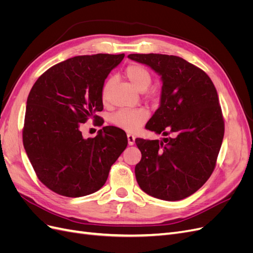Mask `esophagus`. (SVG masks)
Here are the masks:
<instances>
[{"instance_id": "34e87169", "label": "esophagus", "mask_w": 253, "mask_h": 253, "mask_svg": "<svg viewBox=\"0 0 253 253\" xmlns=\"http://www.w3.org/2000/svg\"><path fill=\"white\" fill-rule=\"evenodd\" d=\"M127 142L128 145H133L135 143V136L132 134H127Z\"/></svg>"}]
</instances>
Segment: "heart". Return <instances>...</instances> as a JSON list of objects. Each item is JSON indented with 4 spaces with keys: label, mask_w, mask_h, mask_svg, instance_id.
I'll list each match as a JSON object with an SVG mask.
<instances>
[{
    "label": "heart",
    "mask_w": 253,
    "mask_h": 253,
    "mask_svg": "<svg viewBox=\"0 0 253 253\" xmlns=\"http://www.w3.org/2000/svg\"><path fill=\"white\" fill-rule=\"evenodd\" d=\"M127 79L133 85L141 91L145 90L151 84V75L145 68L138 64L128 65L126 70ZM113 86V79L106 80L101 91V98L108 101L110 91ZM149 118V113L144 109H126L120 110L113 116V124L127 132H136L142 126Z\"/></svg>",
    "instance_id": "1"
}]
</instances>
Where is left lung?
Returning a JSON list of instances; mask_svg holds the SVG:
<instances>
[{
	"mask_svg": "<svg viewBox=\"0 0 253 253\" xmlns=\"http://www.w3.org/2000/svg\"><path fill=\"white\" fill-rule=\"evenodd\" d=\"M135 62L152 68L162 80L159 108L145 128L169 138H136L141 160L135 167L139 187L163 201L195 193L215 168L224 138V120L213 82L182 58L160 53H131Z\"/></svg>",
	"mask_w": 253,
	"mask_h": 253,
	"instance_id": "1",
	"label": "left lung"
}]
</instances>
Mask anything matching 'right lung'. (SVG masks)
Here are the masks:
<instances>
[{"label":"right lung","instance_id":"right-lung-1","mask_svg":"<svg viewBox=\"0 0 253 253\" xmlns=\"http://www.w3.org/2000/svg\"><path fill=\"white\" fill-rule=\"evenodd\" d=\"M124 58L125 53H97L67 59L30 89L23 144L37 176L53 192L67 197L96 192L126 150L124 129L103 126L87 139L80 131V124L103 110L104 81Z\"/></svg>","mask_w":253,"mask_h":253}]
</instances>
